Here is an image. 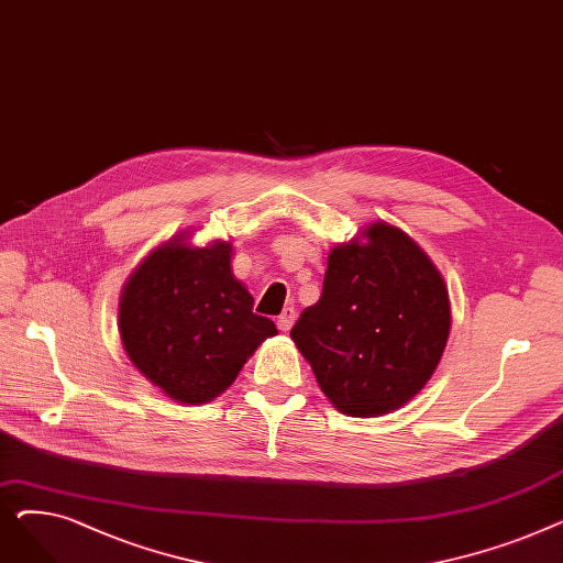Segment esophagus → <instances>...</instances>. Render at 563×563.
Returning <instances> with one entry per match:
<instances>
[{"mask_svg":"<svg viewBox=\"0 0 563 563\" xmlns=\"http://www.w3.org/2000/svg\"><path fill=\"white\" fill-rule=\"evenodd\" d=\"M294 319H297V310H294V308H285L283 314L278 317V329H280L283 333H287V331L294 327Z\"/></svg>","mask_w":563,"mask_h":563,"instance_id":"34e87169","label":"esophagus"}]
</instances>
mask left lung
Masks as SVG:
<instances>
[{"label":"left lung","instance_id":"1","mask_svg":"<svg viewBox=\"0 0 563 563\" xmlns=\"http://www.w3.org/2000/svg\"><path fill=\"white\" fill-rule=\"evenodd\" d=\"M367 244L331 251L321 297L289 331L321 393L353 418H374L418 395L450 338L442 276L406 232L365 230Z\"/></svg>","mask_w":563,"mask_h":563}]
</instances>
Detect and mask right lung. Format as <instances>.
<instances>
[{"instance_id":"add662e5","label":"right lung","mask_w":563,"mask_h":563,"mask_svg":"<svg viewBox=\"0 0 563 563\" xmlns=\"http://www.w3.org/2000/svg\"><path fill=\"white\" fill-rule=\"evenodd\" d=\"M232 246L168 242L128 280L121 340L136 369L170 399L202 404L223 393L276 323L253 312L232 276Z\"/></svg>"}]
</instances>
